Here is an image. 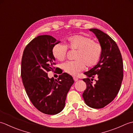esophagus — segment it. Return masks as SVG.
Instances as JSON below:
<instances>
[{
  "mask_svg": "<svg viewBox=\"0 0 133 133\" xmlns=\"http://www.w3.org/2000/svg\"><path fill=\"white\" fill-rule=\"evenodd\" d=\"M73 78H74V80L75 82H77V81L78 80V78L76 77H75V76H74Z\"/></svg>",
  "mask_w": 133,
  "mask_h": 133,
  "instance_id": "esophagus-1",
  "label": "esophagus"
}]
</instances>
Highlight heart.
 <instances>
[{
  "label": "heart",
  "instance_id": "obj_1",
  "mask_svg": "<svg viewBox=\"0 0 133 133\" xmlns=\"http://www.w3.org/2000/svg\"><path fill=\"white\" fill-rule=\"evenodd\" d=\"M66 45L56 44L53 46L51 53L54 58L59 61L66 58L67 47L73 50H77L75 56V61L64 63L62 67L65 72L71 75H76L85 68L94 67L101 60L103 49L98 42H94L90 37L83 35H74L68 37Z\"/></svg>",
  "mask_w": 133,
  "mask_h": 133
}]
</instances>
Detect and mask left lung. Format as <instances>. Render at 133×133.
<instances>
[{"mask_svg":"<svg viewBox=\"0 0 133 133\" xmlns=\"http://www.w3.org/2000/svg\"><path fill=\"white\" fill-rule=\"evenodd\" d=\"M89 30L98 39L103 52L99 63L84 73L87 78L83 79L87 85L83 97L89 107L102 108L114 99L121 88L123 77V60L117 44L108 35L97 29ZM95 76L98 80L94 85L91 81Z\"/></svg>","mask_w":133,"mask_h":133,"instance_id":"8db88e82","label":"left lung"}]
</instances>
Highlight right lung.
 I'll return each mask as SVG.
<instances>
[{
  "label": "right lung",
  "mask_w": 133,
  "mask_h": 133,
  "mask_svg": "<svg viewBox=\"0 0 133 133\" xmlns=\"http://www.w3.org/2000/svg\"><path fill=\"white\" fill-rule=\"evenodd\" d=\"M59 42L49 35L38 36L26 46L22 58L21 77L27 95L37 110L48 115L63 110L67 94L74 83L66 73L57 79L48 76V72L55 70L51 50Z\"/></svg>",
  "instance_id": "1"
}]
</instances>
